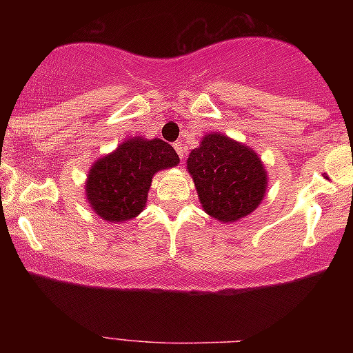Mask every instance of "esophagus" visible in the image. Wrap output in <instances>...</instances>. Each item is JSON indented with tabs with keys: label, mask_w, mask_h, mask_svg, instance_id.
I'll use <instances>...</instances> for the list:
<instances>
[{
	"label": "esophagus",
	"mask_w": 353,
	"mask_h": 353,
	"mask_svg": "<svg viewBox=\"0 0 353 353\" xmlns=\"http://www.w3.org/2000/svg\"><path fill=\"white\" fill-rule=\"evenodd\" d=\"M174 149H176V152L179 154L181 161L184 159V156H185V148H184V145H182V143H176V144H174Z\"/></svg>",
	"instance_id": "obj_1"
}]
</instances>
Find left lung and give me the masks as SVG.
<instances>
[{"mask_svg":"<svg viewBox=\"0 0 353 353\" xmlns=\"http://www.w3.org/2000/svg\"><path fill=\"white\" fill-rule=\"evenodd\" d=\"M202 209L219 222H236L261 205L269 177L259 154L221 132H208L188 157Z\"/></svg>","mask_w":353,"mask_h":353,"instance_id":"8db88e82","label":"left lung"}]
</instances>
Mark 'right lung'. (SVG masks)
I'll use <instances>...</instances> for the list:
<instances>
[{
	"instance_id": "obj_1",
	"label": "right lung",
	"mask_w": 353,
	"mask_h": 353,
	"mask_svg": "<svg viewBox=\"0 0 353 353\" xmlns=\"http://www.w3.org/2000/svg\"><path fill=\"white\" fill-rule=\"evenodd\" d=\"M177 164V152L159 137H128L89 169L84 185L89 208L112 224L131 221L145 208L154 174Z\"/></svg>"
}]
</instances>
